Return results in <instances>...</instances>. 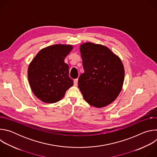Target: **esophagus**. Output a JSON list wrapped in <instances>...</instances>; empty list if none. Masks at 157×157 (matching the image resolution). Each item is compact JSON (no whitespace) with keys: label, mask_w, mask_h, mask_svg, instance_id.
Masks as SVG:
<instances>
[{"label":"esophagus","mask_w":157,"mask_h":157,"mask_svg":"<svg viewBox=\"0 0 157 157\" xmlns=\"http://www.w3.org/2000/svg\"><path fill=\"white\" fill-rule=\"evenodd\" d=\"M78 79H76L74 80V85L75 86H77L78 85Z\"/></svg>","instance_id":"1"}]
</instances>
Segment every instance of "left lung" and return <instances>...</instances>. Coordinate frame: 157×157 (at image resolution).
Returning <instances> with one entry per match:
<instances>
[{"label":"left lung","instance_id":"left-lung-1","mask_svg":"<svg viewBox=\"0 0 157 157\" xmlns=\"http://www.w3.org/2000/svg\"><path fill=\"white\" fill-rule=\"evenodd\" d=\"M79 48L84 72L79 78L78 87L83 98L92 106H107L122 89L125 71L122 61L102 44L87 42Z\"/></svg>","mask_w":157,"mask_h":157}]
</instances>
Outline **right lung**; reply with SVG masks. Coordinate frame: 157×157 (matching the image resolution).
Here are the masks:
<instances>
[{
  "label": "right lung",
  "mask_w": 157,
  "mask_h": 157,
  "mask_svg": "<svg viewBox=\"0 0 157 157\" xmlns=\"http://www.w3.org/2000/svg\"><path fill=\"white\" fill-rule=\"evenodd\" d=\"M73 50L70 44H57L41 49L31 61L28 79L35 96L46 103L60 101L73 85L65 58Z\"/></svg>",
  "instance_id": "right-lung-1"
}]
</instances>
